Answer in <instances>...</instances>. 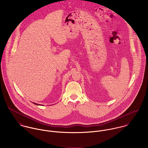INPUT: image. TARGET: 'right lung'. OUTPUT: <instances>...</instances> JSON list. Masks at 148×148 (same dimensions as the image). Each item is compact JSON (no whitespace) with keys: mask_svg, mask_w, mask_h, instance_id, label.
<instances>
[{"mask_svg":"<svg viewBox=\"0 0 148 148\" xmlns=\"http://www.w3.org/2000/svg\"><path fill=\"white\" fill-rule=\"evenodd\" d=\"M34 104H36V105H39V104H36V103H34Z\"/></svg>","mask_w":148,"mask_h":148,"instance_id":"add662e5","label":"right lung"}]
</instances>
